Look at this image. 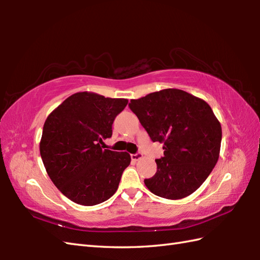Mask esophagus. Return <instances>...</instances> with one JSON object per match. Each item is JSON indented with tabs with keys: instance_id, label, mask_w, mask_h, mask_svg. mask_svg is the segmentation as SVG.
<instances>
[{
	"instance_id": "esophagus-1",
	"label": "esophagus",
	"mask_w": 260,
	"mask_h": 260,
	"mask_svg": "<svg viewBox=\"0 0 260 260\" xmlns=\"http://www.w3.org/2000/svg\"><path fill=\"white\" fill-rule=\"evenodd\" d=\"M143 157V154L141 153V152H137V153H135V154H132L131 155V158L133 159V161H139V159H141Z\"/></svg>"
}]
</instances>
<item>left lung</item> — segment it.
<instances>
[{"label": "left lung", "instance_id": "obj_1", "mask_svg": "<svg viewBox=\"0 0 260 260\" xmlns=\"http://www.w3.org/2000/svg\"><path fill=\"white\" fill-rule=\"evenodd\" d=\"M128 106L151 140L164 144L156 173L144 180L147 189L170 200L192 194L219 158L222 131L211 107L173 88L132 99Z\"/></svg>", "mask_w": 260, "mask_h": 260}]
</instances>
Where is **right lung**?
<instances>
[{"label": "right lung", "instance_id": "1", "mask_svg": "<svg viewBox=\"0 0 260 260\" xmlns=\"http://www.w3.org/2000/svg\"><path fill=\"white\" fill-rule=\"evenodd\" d=\"M128 101L82 91L68 97L48 116L40 154L48 175L63 196L95 206L117 191L131 163L127 152L104 150L112 125Z\"/></svg>", "mask_w": 260, "mask_h": 260}]
</instances>
